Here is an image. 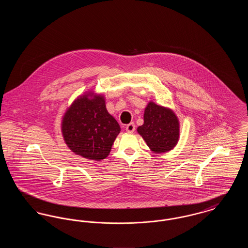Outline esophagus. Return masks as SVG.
Instances as JSON below:
<instances>
[{"label":"esophagus","instance_id":"34e87169","mask_svg":"<svg viewBox=\"0 0 248 248\" xmlns=\"http://www.w3.org/2000/svg\"><path fill=\"white\" fill-rule=\"evenodd\" d=\"M135 129H136V125H135L134 123H131L129 124H127L126 127H125V130H126L128 133H133V132L135 131Z\"/></svg>","mask_w":248,"mask_h":248}]
</instances>
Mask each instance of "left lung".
Masks as SVG:
<instances>
[{
	"instance_id": "obj_1",
	"label": "left lung",
	"mask_w": 248,
	"mask_h": 248,
	"mask_svg": "<svg viewBox=\"0 0 248 248\" xmlns=\"http://www.w3.org/2000/svg\"><path fill=\"white\" fill-rule=\"evenodd\" d=\"M137 131L154 154H165L178 142L179 121L171 108L150 101L144 110V124Z\"/></svg>"
}]
</instances>
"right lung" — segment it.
Here are the masks:
<instances>
[{"instance_id":"obj_1","label":"right lung","mask_w":248,"mask_h":248,"mask_svg":"<svg viewBox=\"0 0 248 248\" xmlns=\"http://www.w3.org/2000/svg\"><path fill=\"white\" fill-rule=\"evenodd\" d=\"M105 102L103 94L88 91L79 95L64 113L62 136L76 155L101 161L110 153L121 128L108 112Z\"/></svg>"}]
</instances>
